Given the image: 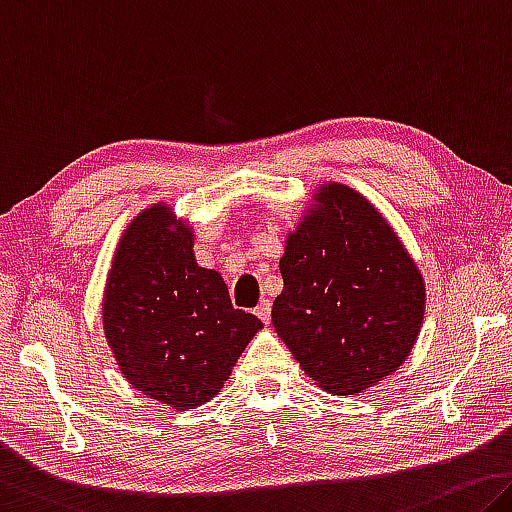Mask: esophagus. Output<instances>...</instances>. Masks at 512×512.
<instances>
[{"mask_svg":"<svg viewBox=\"0 0 512 512\" xmlns=\"http://www.w3.org/2000/svg\"><path fill=\"white\" fill-rule=\"evenodd\" d=\"M255 314H257L259 319H262L264 323H269V321H271V300H262V303H259V305L255 307Z\"/></svg>","mask_w":512,"mask_h":512,"instance_id":"1","label":"esophagus"}]
</instances>
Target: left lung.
<instances>
[{"instance_id": "obj_1", "label": "left lung", "mask_w": 512, "mask_h": 512, "mask_svg": "<svg viewBox=\"0 0 512 512\" xmlns=\"http://www.w3.org/2000/svg\"><path fill=\"white\" fill-rule=\"evenodd\" d=\"M316 202L287 237L273 328L316 385L360 394L410 355L424 321V280L358 191L332 182Z\"/></svg>"}]
</instances>
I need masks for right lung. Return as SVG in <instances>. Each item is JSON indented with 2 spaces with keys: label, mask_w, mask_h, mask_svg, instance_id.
Listing matches in <instances>:
<instances>
[{
  "label": "right lung",
  "mask_w": 512,
  "mask_h": 512,
  "mask_svg": "<svg viewBox=\"0 0 512 512\" xmlns=\"http://www.w3.org/2000/svg\"><path fill=\"white\" fill-rule=\"evenodd\" d=\"M104 335L129 385L175 410L221 392L262 321L234 310L221 273L193 257L191 227L164 205L134 218L113 257Z\"/></svg>",
  "instance_id": "1"
}]
</instances>
